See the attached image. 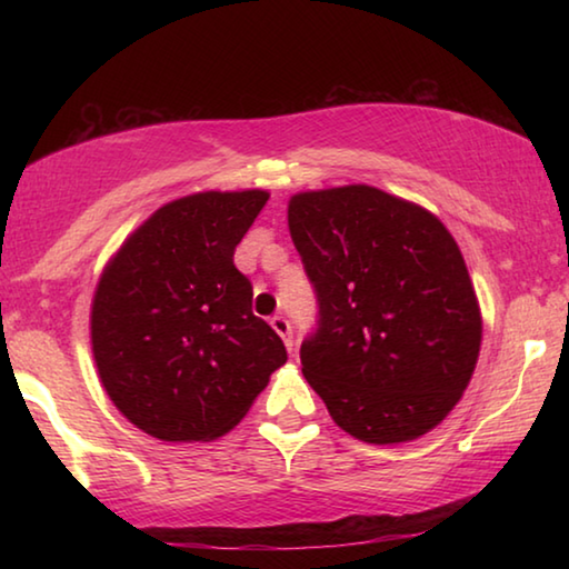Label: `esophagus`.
<instances>
[{"instance_id":"1","label":"esophagus","mask_w":569,"mask_h":569,"mask_svg":"<svg viewBox=\"0 0 569 569\" xmlns=\"http://www.w3.org/2000/svg\"><path fill=\"white\" fill-rule=\"evenodd\" d=\"M271 326H273V331L283 339L286 349L293 351V329H291V321H288L286 316H273Z\"/></svg>"}]
</instances>
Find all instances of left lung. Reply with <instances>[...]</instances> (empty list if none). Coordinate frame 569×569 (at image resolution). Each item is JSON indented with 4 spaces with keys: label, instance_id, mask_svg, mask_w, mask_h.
<instances>
[{
    "label": "left lung",
    "instance_id": "obj_1",
    "mask_svg": "<svg viewBox=\"0 0 569 569\" xmlns=\"http://www.w3.org/2000/svg\"><path fill=\"white\" fill-rule=\"evenodd\" d=\"M288 228L319 306L301 343L306 381L356 439L427 435L465 393L481 343L455 238L423 208L369 186L293 196Z\"/></svg>",
    "mask_w": 569,
    "mask_h": 569
}]
</instances>
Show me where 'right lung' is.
I'll use <instances>...</instances> for the list:
<instances>
[{"instance_id": "right-lung-1", "label": "right lung", "mask_w": 569, "mask_h": 569, "mask_svg": "<svg viewBox=\"0 0 569 569\" xmlns=\"http://www.w3.org/2000/svg\"><path fill=\"white\" fill-rule=\"evenodd\" d=\"M263 190L198 192L162 206L124 240L92 301V351L104 391L162 441L223 437L288 353L250 311L233 263Z\"/></svg>"}]
</instances>
